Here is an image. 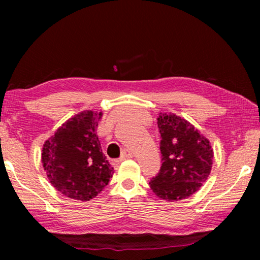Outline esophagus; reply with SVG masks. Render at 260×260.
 <instances>
[{
	"label": "esophagus",
	"mask_w": 260,
	"mask_h": 260,
	"mask_svg": "<svg viewBox=\"0 0 260 260\" xmlns=\"http://www.w3.org/2000/svg\"><path fill=\"white\" fill-rule=\"evenodd\" d=\"M132 157H133V150H132V149H125L120 157V160L128 159V158H132Z\"/></svg>",
	"instance_id": "1"
}]
</instances>
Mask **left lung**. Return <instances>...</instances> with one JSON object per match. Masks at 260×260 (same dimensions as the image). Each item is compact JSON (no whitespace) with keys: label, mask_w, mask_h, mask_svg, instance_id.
Returning <instances> with one entry per match:
<instances>
[{"label":"left lung","mask_w":260,"mask_h":260,"mask_svg":"<svg viewBox=\"0 0 260 260\" xmlns=\"http://www.w3.org/2000/svg\"><path fill=\"white\" fill-rule=\"evenodd\" d=\"M161 166L149 184L161 200L191 196L208 180L213 162L210 141L190 122L173 113H159Z\"/></svg>","instance_id":"left-lung-1"}]
</instances>
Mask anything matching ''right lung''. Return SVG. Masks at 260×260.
I'll return each mask as SVG.
<instances>
[{"mask_svg": "<svg viewBox=\"0 0 260 260\" xmlns=\"http://www.w3.org/2000/svg\"><path fill=\"white\" fill-rule=\"evenodd\" d=\"M102 112L88 110L61 125L42 148V165L50 183L67 197L93 200L112 178L113 167L101 148L96 128Z\"/></svg>", "mask_w": 260, "mask_h": 260, "instance_id": "right-lung-1", "label": "right lung"}]
</instances>
